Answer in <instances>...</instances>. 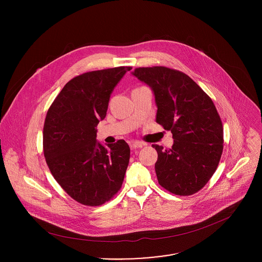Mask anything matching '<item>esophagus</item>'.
<instances>
[{"instance_id":"obj_1","label":"esophagus","mask_w":262,"mask_h":262,"mask_svg":"<svg viewBox=\"0 0 262 262\" xmlns=\"http://www.w3.org/2000/svg\"><path fill=\"white\" fill-rule=\"evenodd\" d=\"M142 146H143V144H142L141 142H137V141H135V142H131V143H130V148L132 150L141 148Z\"/></svg>"}]
</instances>
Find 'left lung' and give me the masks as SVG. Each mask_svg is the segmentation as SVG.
I'll return each mask as SVG.
<instances>
[{"instance_id": "left-lung-1", "label": "left lung", "mask_w": 262, "mask_h": 262, "mask_svg": "<svg viewBox=\"0 0 262 262\" xmlns=\"http://www.w3.org/2000/svg\"><path fill=\"white\" fill-rule=\"evenodd\" d=\"M133 75L154 92L156 122L170 130L171 148L153 144L158 184L178 195L207 185L223 152V125L212 99L188 75L165 67L138 68Z\"/></svg>"}]
</instances>
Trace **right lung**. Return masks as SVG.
I'll return each instance as SVG.
<instances>
[{"instance_id":"add662e5","label":"right lung","mask_w":262,"mask_h":262,"mask_svg":"<svg viewBox=\"0 0 262 262\" xmlns=\"http://www.w3.org/2000/svg\"><path fill=\"white\" fill-rule=\"evenodd\" d=\"M131 70L119 67L75 76L46 114V163L59 186L81 205L101 206L122 187L130 147L123 139L104 147L96 140V127L106 117L114 88Z\"/></svg>"}]
</instances>
